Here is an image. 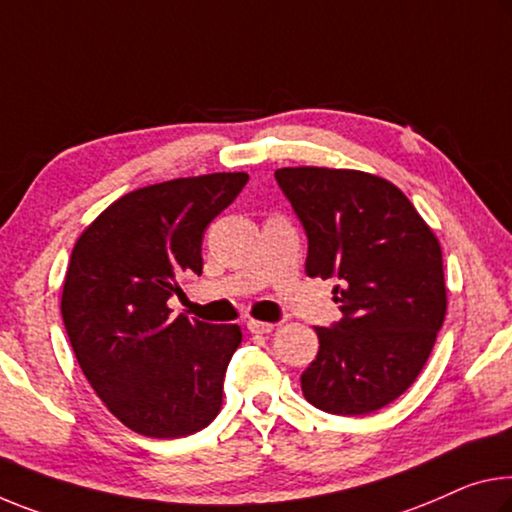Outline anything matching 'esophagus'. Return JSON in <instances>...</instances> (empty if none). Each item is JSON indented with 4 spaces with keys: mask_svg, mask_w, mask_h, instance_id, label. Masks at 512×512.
I'll list each match as a JSON object with an SVG mask.
<instances>
[{
    "mask_svg": "<svg viewBox=\"0 0 512 512\" xmlns=\"http://www.w3.org/2000/svg\"><path fill=\"white\" fill-rule=\"evenodd\" d=\"M273 328L275 323H269V321H255V319L248 321V330L253 332V335H269Z\"/></svg>",
    "mask_w": 512,
    "mask_h": 512,
    "instance_id": "34e87169",
    "label": "esophagus"
}]
</instances>
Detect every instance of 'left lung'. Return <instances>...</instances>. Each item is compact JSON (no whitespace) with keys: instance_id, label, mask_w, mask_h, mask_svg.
<instances>
[{"instance_id":"1","label":"left lung","mask_w":512,"mask_h":512,"mask_svg":"<svg viewBox=\"0 0 512 512\" xmlns=\"http://www.w3.org/2000/svg\"><path fill=\"white\" fill-rule=\"evenodd\" d=\"M275 180L307 234L305 273L335 278L342 310L330 328H314L305 399L330 415L385 408L415 383L444 323L440 243L383 177L300 166L275 170Z\"/></svg>"}]
</instances>
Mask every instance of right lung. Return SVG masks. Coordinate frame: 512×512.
Masks as SVG:
<instances>
[{
  "label": "right lung",
  "instance_id": "add662e5",
  "mask_svg": "<svg viewBox=\"0 0 512 512\" xmlns=\"http://www.w3.org/2000/svg\"><path fill=\"white\" fill-rule=\"evenodd\" d=\"M246 182V173H214L136 189L72 248L61 296L72 351L95 394L134 433L186 437L221 410L241 328L170 316L168 298L202 273L207 225Z\"/></svg>",
  "mask_w": 512,
  "mask_h": 512
}]
</instances>
